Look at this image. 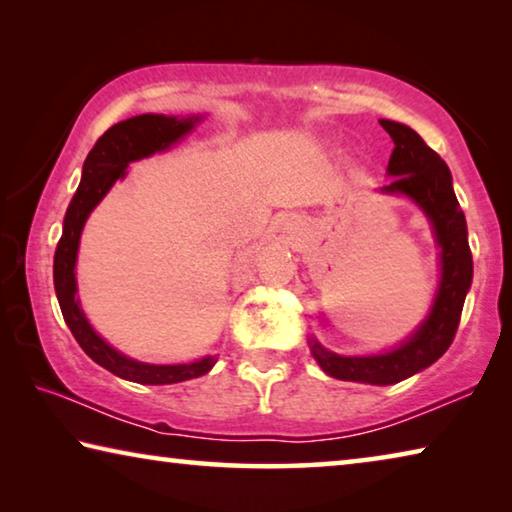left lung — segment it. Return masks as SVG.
Masks as SVG:
<instances>
[{"instance_id":"left-lung-1","label":"left lung","mask_w":512,"mask_h":512,"mask_svg":"<svg viewBox=\"0 0 512 512\" xmlns=\"http://www.w3.org/2000/svg\"><path fill=\"white\" fill-rule=\"evenodd\" d=\"M391 135L395 149L386 173L391 183L379 187L381 194L404 196L420 207L431 223L433 239L440 250V280L427 318L409 339L377 354H336L309 336V350L323 372L343 381L388 386L429 368L447 352L461 323L467 291L472 287V253L467 244L465 214L452 187V171L440 155L424 144L422 137L400 121L379 119Z\"/></svg>"}]
</instances>
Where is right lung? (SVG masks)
<instances>
[{
    "mask_svg": "<svg viewBox=\"0 0 512 512\" xmlns=\"http://www.w3.org/2000/svg\"><path fill=\"white\" fill-rule=\"evenodd\" d=\"M205 115H137L131 119L119 121L103 133L94 149L83 162L81 185L69 203L63 221V237H60L54 255V289L60 311L79 341L83 352L99 363L101 368L110 370L112 375L121 379L135 381V384H178L210 372L216 363V357H207L192 363H146L121 354L112 348L101 336L94 332L90 320L85 318L81 309L79 287H76V257H79V244L83 225L88 221L94 207L106 196L117 180H124L128 173V164L142 158H151L153 153H162L171 149L173 144L185 140L201 124Z\"/></svg>",
    "mask_w": 512,
    "mask_h": 512,
    "instance_id": "add662e5",
    "label": "right lung"
}]
</instances>
